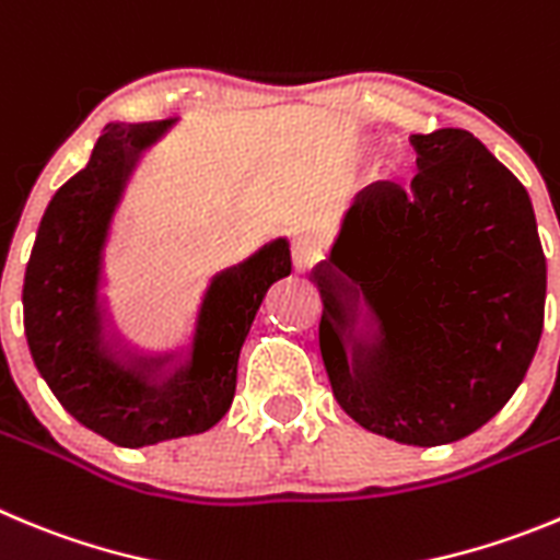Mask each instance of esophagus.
I'll return each instance as SVG.
<instances>
[{"instance_id": "obj_1", "label": "esophagus", "mask_w": 560, "mask_h": 560, "mask_svg": "<svg viewBox=\"0 0 560 560\" xmlns=\"http://www.w3.org/2000/svg\"><path fill=\"white\" fill-rule=\"evenodd\" d=\"M291 253H294V269L296 271H307L311 266L316 264V260L322 258V246L319 241L314 238V235H296L294 238V246H291Z\"/></svg>"}]
</instances>
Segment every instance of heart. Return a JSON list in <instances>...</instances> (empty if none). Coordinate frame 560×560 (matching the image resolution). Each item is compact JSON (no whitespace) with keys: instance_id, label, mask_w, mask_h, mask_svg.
Segmentation results:
<instances>
[{"instance_id":"heart-1","label":"heart","mask_w":560,"mask_h":560,"mask_svg":"<svg viewBox=\"0 0 560 560\" xmlns=\"http://www.w3.org/2000/svg\"><path fill=\"white\" fill-rule=\"evenodd\" d=\"M381 172H386V166H381Z\"/></svg>"}]
</instances>
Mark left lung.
I'll use <instances>...</instances> for the list:
<instances>
[{"mask_svg":"<svg viewBox=\"0 0 560 560\" xmlns=\"http://www.w3.org/2000/svg\"><path fill=\"white\" fill-rule=\"evenodd\" d=\"M408 191L369 186L311 271L332 394L369 433L413 447L483 428L545 330L547 260L525 186L458 127L413 132Z\"/></svg>","mask_w":560,"mask_h":560,"instance_id":"left-lung-1","label":"left lung"}]
</instances>
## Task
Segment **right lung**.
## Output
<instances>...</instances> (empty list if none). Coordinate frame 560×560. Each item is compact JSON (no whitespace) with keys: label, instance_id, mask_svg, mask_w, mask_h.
Wrapping results in <instances>:
<instances>
[{"label":"right lung","instance_id":"1","mask_svg":"<svg viewBox=\"0 0 560 560\" xmlns=\"http://www.w3.org/2000/svg\"><path fill=\"white\" fill-rule=\"evenodd\" d=\"M179 119L113 121L46 205L24 275V332L46 386L119 447L210 430L235 397L238 355L266 291L291 275L285 235L208 280L174 352L132 355L110 336L105 258L132 177Z\"/></svg>","mask_w":560,"mask_h":560}]
</instances>
